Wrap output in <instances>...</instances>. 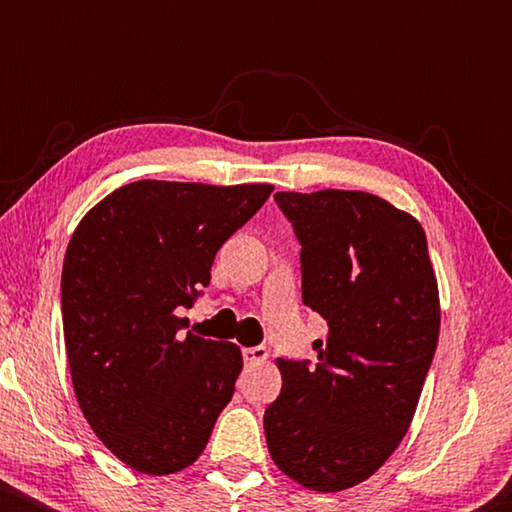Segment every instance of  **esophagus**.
<instances>
[{
	"label": "esophagus",
	"mask_w": 512,
	"mask_h": 512,
	"mask_svg": "<svg viewBox=\"0 0 512 512\" xmlns=\"http://www.w3.org/2000/svg\"><path fill=\"white\" fill-rule=\"evenodd\" d=\"M244 363H263L268 359V349L265 347H244L242 349Z\"/></svg>",
	"instance_id": "34e87169"
}]
</instances>
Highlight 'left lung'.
Instances as JSON below:
<instances>
[{"instance_id":"left-lung-1","label":"left lung","mask_w":512,"mask_h":512,"mask_svg":"<svg viewBox=\"0 0 512 512\" xmlns=\"http://www.w3.org/2000/svg\"><path fill=\"white\" fill-rule=\"evenodd\" d=\"M303 244V303L328 321L319 363L277 359L270 457L314 492L368 480L410 429L440 331L424 228L363 191L275 193Z\"/></svg>"}]
</instances>
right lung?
I'll list each match as a JSON object with an SVG mask.
<instances>
[{"mask_svg":"<svg viewBox=\"0 0 512 512\" xmlns=\"http://www.w3.org/2000/svg\"><path fill=\"white\" fill-rule=\"evenodd\" d=\"M272 188L132 181L69 240L62 328L76 401L104 447L139 473L191 466L233 398L240 347L181 335L177 310L195 303L216 251Z\"/></svg>","mask_w":512,"mask_h":512,"instance_id":"add662e5","label":"right lung"}]
</instances>
